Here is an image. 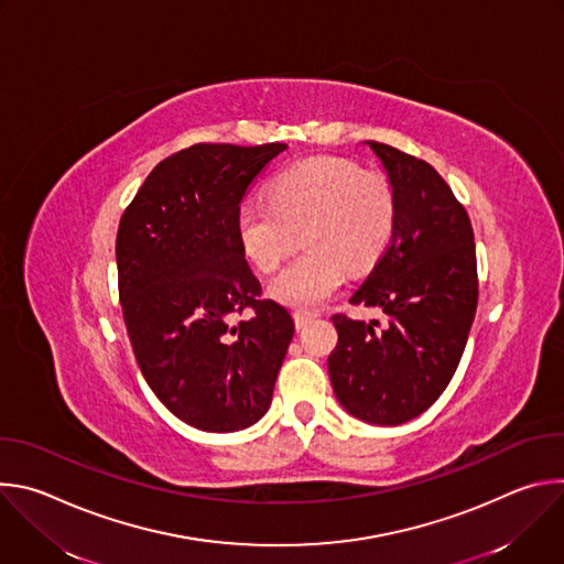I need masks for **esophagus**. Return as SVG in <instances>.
Masks as SVG:
<instances>
[{
	"instance_id": "34e87169",
	"label": "esophagus",
	"mask_w": 564,
	"mask_h": 564,
	"mask_svg": "<svg viewBox=\"0 0 564 564\" xmlns=\"http://www.w3.org/2000/svg\"><path fill=\"white\" fill-rule=\"evenodd\" d=\"M312 318H316V312H310V310H296L294 312V324L299 330H303Z\"/></svg>"
}]
</instances>
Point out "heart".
Wrapping results in <instances>:
<instances>
[{
    "mask_svg": "<svg viewBox=\"0 0 564 564\" xmlns=\"http://www.w3.org/2000/svg\"><path fill=\"white\" fill-rule=\"evenodd\" d=\"M270 203L246 200L234 216L243 257L272 272L292 252L296 231L305 252L281 270L270 294L292 307L328 301L346 265L364 270L388 248L397 225V194L381 172H364L350 158L301 160L270 181Z\"/></svg>",
    "mask_w": 564,
    "mask_h": 564,
    "instance_id": "b5f03b06",
    "label": "heart"
}]
</instances>
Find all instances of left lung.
I'll return each instance as SVG.
<instances>
[{"label": "left lung", "mask_w": 564, "mask_h": 564, "mask_svg": "<svg viewBox=\"0 0 564 564\" xmlns=\"http://www.w3.org/2000/svg\"><path fill=\"white\" fill-rule=\"evenodd\" d=\"M397 194L392 238L352 305L381 307L388 326L335 314L328 357L339 404L368 424L397 426L446 390L477 310L470 218L446 181L415 155L368 140Z\"/></svg>", "instance_id": "8db88e82"}]
</instances>
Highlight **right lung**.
<instances>
[{
    "instance_id": "1",
    "label": "right lung",
    "mask_w": 564,
    "mask_h": 564,
    "mask_svg": "<svg viewBox=\"0 0 564 564\" xmlns=\"http://www.w3.org/2000/svg\"><path fill=\"white\" fill-rule=\"evenodd\" d=\"M283 142L192 144L158 163L116 236L118 292L135 361L185 424L231 433L270 409L294 335L290 312L261 299L234 216ZM256 314L236 327L230 314Z\"/></svg>"
}]
</instances>
